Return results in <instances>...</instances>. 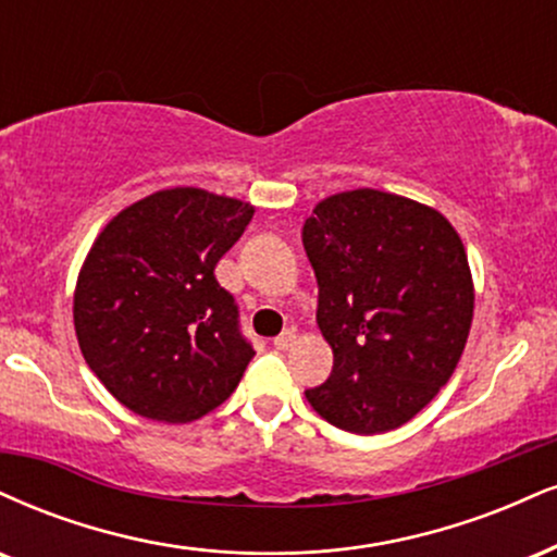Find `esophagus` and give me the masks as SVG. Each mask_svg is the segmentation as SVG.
<instances>
[{
  "instance_id": "34e87169",
  "label": "esophagus",
  "mask_w": 557,
  "mask_h": 557,
  "mask_svg": "<svg viewBox=\"0 0 557 557\" xmlns=\"http://www.w3.org/2000/svg\"><path fill=\"white\" fill-rule=\"evenodd\" d=\"M293 343H296V330H285L280 337H274V347L277 350H287V347H293Z\"/></svg>"
}]
</instances>
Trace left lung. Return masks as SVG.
Wrapping results in <instances>:
<instances>
[{"label": "left lung", "mask_w": 557, "mask_h": 557, "mask_svg": "<svg viewBox=\"0 0 557 557\" xmlns=\"http://www.w3.org/2000/svg\"><path fill=\"white\" fill-rule=\"evenodd\" d=\"M317 321L334 352L306 399L326 423L373 435L412 420L451 379L474 311L465 244L433 207L399 194H332L304 223Z\"/></svg>", "instance_id": "obj_1"}]
</instances>
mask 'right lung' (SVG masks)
Returning <instances> with one entry per match:
<instances>
[{"instance_id": "add662e5", "label": "right lung", "mask_w": 557, "mask_h": 557, "mask_svg": "<svg viewBox=\"0 0 557 557\" xmlns=\"http://www.w3.org/2000/svg\"><path fill=\"white\" fill-rule=\"evenodd\" d=\"M253 207L176 186L116 214L87 251L75 287L85 363L109 392L158 423H191L236 392L253 347L214 267Z\"/></svg>"}]
</instances>
